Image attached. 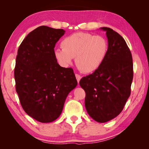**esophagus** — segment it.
<instances>
[{
	"label": "esophagus",
	"mask_w": 149,
	"mask_h": 149,
	"mask_svg": "<svg viewBox=\"0 0 149 149\" xmlns=\"http://www.w3.org/2000/svg\"><path fill=\"white\" fill-rule=\"evenodd\" d=\"M75 77H76L78 84H79V81L81 79V75H79V74H75Z\"/></svg>",
	"instance_id": "obj_1"
}]
</instances>
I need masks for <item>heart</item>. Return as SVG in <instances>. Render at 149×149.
<instances>
[{
	"label": "heart",
	"mask_w": 149,
	"mask_h": 149,
	"mask_svg": "<svg viewBox=\"0 0 149 149\" xmlns=\"http://www.w3.org/2000/svg\"><path fill=\"white\" fill-rule=\"evenodd\" d=\"M62 49L54 50V57L61 66L68 68L75 57L79 69L90 74L99 68L108 51L107 39L101 35L77 32L69 35L61 42Z\"/></svg>",
	"instance_id": "b5f03b06"
}]
</instances>
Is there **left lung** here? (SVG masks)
<instances>
[{
  "label": "left lung",
  "instance_id": "8db88e82",
  "mask_svg": "<svg viewBox=\"0 0 149 149\" xmlns=\"http://www.w3.org/2000/svg\"><path fill=\"white\" fill-rule=\"evenodd\" d=\"M106 31L108 51L97 71L84 77L79 85L86 93L85 106L96 122H107L120 114L130 96L133 60L130 50L120 35L109 27Z\"/></svg>",
  "mask_w": 149,
  "mask_h": 149
}]
</instances>
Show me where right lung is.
<instances>
[{"label":"right lung","mask_w":149,"mask_h":149,"mask_svg":"<svg viewBox=\"0 0 149 149\" xmlns=\"http://www.w3.org/2000/svg\"><path fill=\"white\" fill-rule=\"evenodd\" d=\"M62 29L42 26L30 32L17 50L14 69L16 90L23 109L41 123L56 120L77 81L71 68L61 67L54 47Z\"/></svg>","instance_id":"obj_1"}]
</instances>
